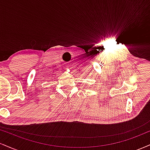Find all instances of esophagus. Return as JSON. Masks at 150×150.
<instances>
[{"instance_id":"obj_1","label":"esophagus","mask_w":150,"mask_h":150,"mask_svg":"<svg viewBox=\"0 0 150 150\" xmlns=\"http://www.w3.org/2000/svg\"><path fill=\"white\" fill-rule=\"evenodd\" d=\"M68 67H69V66H68V65H65V68H68Z\"/></svg>"}]
</instances>
